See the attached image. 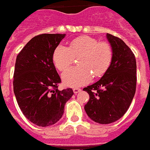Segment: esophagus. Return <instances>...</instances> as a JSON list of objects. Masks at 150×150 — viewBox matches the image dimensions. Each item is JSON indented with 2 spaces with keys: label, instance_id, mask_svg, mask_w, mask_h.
I'll list each match as a JSON object with an SVG mask.
<instances>
[{
  "label": "esophagus",
  "instance_id": "obj_1",
  "mask_svg": "<svg viewBox=\"0 0 150 150\" xmlns=\"http://www.w3.org/2000/svg\"><path fill=\"white\" fill-rule=\"evenodd\" d=\"M74 94H77V93H79V92H81V90L80 89V88H74Z\"/></svg>",
  "mask_w": 150,
  "mask_h": 150
}]
</instances>
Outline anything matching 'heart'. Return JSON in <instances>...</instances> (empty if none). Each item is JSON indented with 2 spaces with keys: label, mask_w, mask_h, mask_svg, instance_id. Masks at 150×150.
Segmentation results:
<instances>
[{
  "label": "heart",
  "mask_w": 150,
  "mask_h": 150,
  "mask_svg": "<svg viewBox=\"0 0 150 150\" xmlns=\"http://www.w3.org/2000/svg\"><path fill=\"white\" fill-rule=\"evenodd\" d=\"M112 49L106 42L83 35L73 39L69 47L58 45L52 53V62L59 71L71 65L79 57V67L67 69L62 75L63 83L71 87H81L91 81L92 75L100 77L107 72L112 60Z\"/></svg>",
  "instance_id": "obj_1"
}]
</instances>
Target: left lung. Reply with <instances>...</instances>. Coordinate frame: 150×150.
Listing matches in <instances>:
<instances>
[{"label":"left lung","instance_id":"obj_1","mask_svg":"<svg viewBox=\"0 0 150 150\" xmlns=\"http://www.w3.org/2000/svg\"><path fill=\"white\" fill-rule=\"evenodd\" d=\"M107 39L113 52L111 65L98 82L83 89L90 96L85 111L91 120L100 124H110L124 115L136 87L134 53L118 37L107 33Z\"/></svg>","mask_w":150,"mask_h":150}]
</instances>
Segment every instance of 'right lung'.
<instances>
[{"label": "right lung", "mask_w": 150, "mask_h": 150, "mask_svg": "<svg viewBox=\"0 0 150 150\" xmlns=\"http://www.w3.org/2000/svg\"><path fill=\"white\" fill-rule=\"evenodd\" d=\"M65 34H42L32 38L17 56L14 93L22 113L31 122L45 127L61 118L74 91L58 90L61 79L52 53Z\"/></svg>", "instance_id": "obj_1"}]
</instances>
